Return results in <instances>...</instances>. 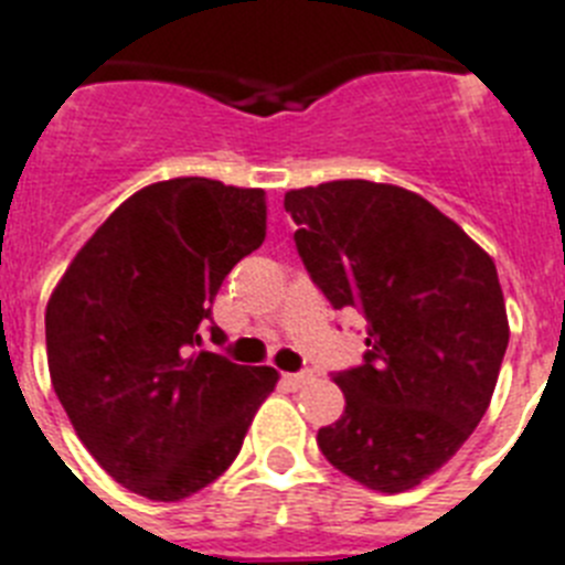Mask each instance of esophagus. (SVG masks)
I'll use <instances>...</instances> for the list:
<instances>
[{
    "instance_id": "esophagus-1",
    "label": "esophagus",
    "mask_w": 565,
    "mask_h": 565,
    "mask_svg": "<svg viewBox=\"0 0 565 565\" xmlns=\"http://www.w3.org/2000/svg\"><path fill=\"white\" fill-rule=\"evenodd\" d=\"M282 383H286V388L297 392V388H306L308 383H315V374H311V371H300V374H282Z\"/></svg>"
}]
</instances>
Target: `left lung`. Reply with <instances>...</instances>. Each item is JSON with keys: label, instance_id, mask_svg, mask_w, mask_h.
<instances>
[{"label": "left lung", "instance_id": "1", "mask_svg": "<svg viewBox=\"0 0 565 565\" xmlns=\"http://www.w3.org/2000/svg\"><path fill=\"white\" fill-rule=\"evenodd\" d=\"M286 211L317 288L369 322L363 365L334 374L345 412L317 446L365 489H414L469 440L498 385L509 317L494 259L399 185L297 188Z\"/></svg>", "mask_w": 565, "mask_h": 565}]
</instances>
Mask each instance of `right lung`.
Returning a JSON list of instances; mask_svg holds the SVG:
<instances>
[{"label": "right lung", "instance_id": "obj_1", "mask_svg": "<svg viewBox=\"0 0 565 565\" xmlns=\"http://www.w3.org/2000/svg\"><path fill=\"white\" fill-rule=\"evenodd\" d=\"M265 239V191L205 177L119 205L53 288V392L76 437L148 500L191 498L228 469L279 374L202 351L223 279ZM211 340L225 334L211 326Z\"/></svg>", "mask_w": 565, "mask_h": 565}]
</instances>
